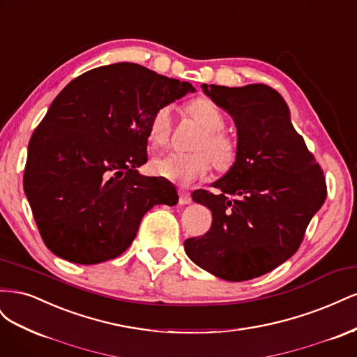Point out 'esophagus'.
Listing matches in <instances>:
<instances>
[{"label":"esophagus","mask_w":357,"mask_h":357,"mask_svg":"<svg viewBox=\"0 0 357 357\" xmlns=\"http://www.w3.org/2000/svg\"><path fill=\"white\" fill-rule=\"evenodd\" d=\"M178 202L181 205H186V204H190L192 202V197L190 193L185 189H178Z\"/></svg>","instance_id":"1"}]
</instances>
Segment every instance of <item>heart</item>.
<instances>
[{
	"label": "heart",
	"mask_w": 357,
	"mask_h": 357,
	"mask_svg": "<svg viewBox=\"0 0 357 357\" xmlns=\"http://www.w3.org/2000/svg\"><path fill=\"white\" fill-rule=\"evenodd\" d=\"M192 117L204 128V134L195 144L193 153L171 152L152 160V169L156 176L164 177L177 185L188 186L202 180L208 174L211 160L220 171H228L238 158V147L234 139L223 132L226 119L222 110L213 101L199 98L188 107ZM172 129V107L160 105L153 112L149 123V137L156 146L168 143ZM212 159L210 160L209 158Z\"/></svg>",
	"instance_id": "1"
}]
</instances>
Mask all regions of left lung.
Wrapping results in <instances>:
<instances>
[{"instance_id":"1","label":"left lung","mask_w":357,"mask_h":357,"mask_svg":"<svg viewBox=\"0 0 357 357\" xmlns=\"http://www.w3.org/2000/svg\"><path fill=\"white\" fill-rule=\"evenodd\" d=\"M202 89L232 116L238 158L213 185L218 195L202 189L192 193L211 210L213 222L207 234L185 241V250L215 277L245 282L296 253L326 199V180L277 91L265 84Z\"/></svg>"}]
</instances>
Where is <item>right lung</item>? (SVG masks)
<instances>
[{"label":"right lung","mask_w":357,"mask_h":357,"mask_svg":"<svg viewBox=\"0 0 357 357\" xmlns=\"http://www.w3.org/2000/svg\"><path fill=\"white\" fill-rule=\"evenodd\" d=\"M193 91L131 62L86 71L61 91L32 132L24 172L53 255L80 265L110 261L131 245L153 205L177 204L171 181L137 168L147 160L153 112Z\"/></svg>","instance_id":"1"}]
</instances>
